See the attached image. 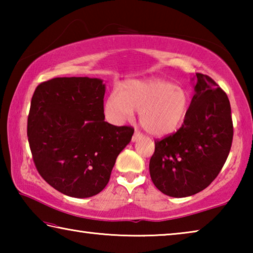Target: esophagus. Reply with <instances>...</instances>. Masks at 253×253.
Returning <instances> with one entry per match:
<instances>
[{
	"instance_id": "obj_1",
	"label": "esophagus",
	"mask_w": 253,
	"mask_h": 253,
	"mask_svg": "<svg viewBox=\"0 0 253 253\" xmlns=\"http://www.w3.org/2000/svg\"><path fill=\"white\" fill-rule=\"evenodd\" d=\"M142 137H143V135L140 134L139 131H135L134 135H132V137H131V142H137V140L142 138Z\"/></svg>"
}]
</instances>
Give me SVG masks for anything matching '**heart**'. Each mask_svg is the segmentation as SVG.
I'll list each match as a JSON object with an SVG mask.
<instances>
[{"label": "heart", "mask_w": 253, "mask_h": 253, "mask_svg": "<svg viewBox=\"0 0 253 253\" xmlns=\"http://www.w3.org/2000/svg\"><path fill=\"white\" fill-rule=\"evenodd\" d=\"M191 97L185 88L161 79L130 80L121 93L111 92L104 104L106 117L114 124L130 118L139 110V123L154 136L170 134L185 121Z\"/></svg>", "instance_id": "obj_1"}]
</instances>
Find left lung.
Instances as JSON below:
<instances>
[{
    "label": "left lung",
    "mask_w": 253,
    "mask_h": 253,
    "mask_svg": "<svg viewBox=\"0 0 253 253\" xmlns=\"http://www.w3.org/2000/svg\"><path fill=\"white\" fill-rule=\"evenodd\" d=\"M195 93L179 129L155 140L149 174L158 190L172 198L203 191L219 175L233 138L226 93L207 75L196 74Z\"/></svg>",
    "instance_id": "1"
}]
</instances>
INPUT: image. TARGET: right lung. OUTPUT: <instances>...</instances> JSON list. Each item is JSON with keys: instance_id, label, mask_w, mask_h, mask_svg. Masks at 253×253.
<instances>
[{"instance_id": "add662e5", "label": "right lung", "mask_w": 253, "mask_h": 253, "mask_svg": "<svg viewBox=\"0 0 253 253\" xmlns=\"http://www.w3.org/2000/svg\"><path fill=\"white\" fill-rule=\"evenodd\" d=\"M101 79L63 77L41 83L28 117L34 165L44 181L72 198H90L108 184L134 128L105 122Z\"/></svg>"}]
</instances>
